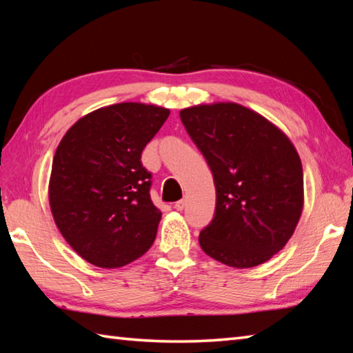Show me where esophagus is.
<instances>
[{
  "instance_id": "esophagus-1",
  "label": "esophagus",
  "mask_w": 353,
  "mask_h": 353,
  "mask_svg": "<svg viewBox=\"0 0 353 353\" xmlns=\"http://www.w3.org/2000/svg\"><path fill=\"white\" fill-rule=\"evenodd\" d=\"M185 200H179V201H176V203H174V209H176V211H183V209H185Z\"/></svg>"
}]
</instances>
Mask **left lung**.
<instances>
[{
    "label": "left lung",
    "instance_id": "left-lung-1",
    "mask_svg": "<svg viewBox=\"0 0 353 353\" xmlns=\"http://www.w3.org/2000/svg\"><path fill=\"white\" fill-rule=\"evenodd\" d=\"M194 144L211 167L214 220L200 232L208 256L235 268L264 264L292 236L303 211V170L279 127L238 103L181 110Z\"/></svg>",
    "mask_w": 353,
    "mask_h": 353
}]
</instances>
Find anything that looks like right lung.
<instances>
[{"label":"right lung","mask_w":353,"mask_h":353,"mask_svg":"<svg viewBox=\"0 0 353 353\" xmlns=\"http://www.w3.org/2000/svg\"><path fill=\"white\" fill-rule=\"evenodd\" d=\"M170 109L117 103L74 123L52 159L48 200L65 241L89 264L118 268L141 258L162 212L150 199L141 153Z\"/></svg>","instance_id":"right-lung-1"}]
</instances>
